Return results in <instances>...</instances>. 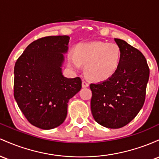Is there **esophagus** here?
Segmentation results:
<instances>
[{
    "label": "esophagus",
    "instance_id": "34e87169",
    "mask_svg": "<svg viewBox=\"0 0 159 159\" xmlns=\"http://www.w3.org/2000/svg\"><path fill=\"white\" fill-rule=\"evenodd\" d=\"M89 83H86L85 81H83V83H82V86H83V88H86V87H89Z\"/></svg>",
    "mask_w": 159,
    "mask_h": 159
}]
</instances>
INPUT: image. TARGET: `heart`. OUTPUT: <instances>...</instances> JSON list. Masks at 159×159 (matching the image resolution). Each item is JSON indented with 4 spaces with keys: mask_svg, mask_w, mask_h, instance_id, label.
<instances>
[{
    "mask_svg": "<svg viewBox=\"0 0 159 159\" xmlns=\"http://www.w3.org/2000/svg\"><path fill=\"white\" fill-rule=\"evenodd\" d=\"M122 59V49L116 43L103 41L77 44L74 52L67 56L70 68L80 70L84 65V72L89 79L94 82L106 81L118 70Z\"/></svg>",
    "mask_w": 159,
    "mask_h": 159,
    "instance_id": "1",
    "label": "heart"
}]
</instances>
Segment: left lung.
<instances>
[{
    "label": "left lung",
    "instance_id": "left-lung-1",
    "mask_svg": "<svg viewBox=\"0 0 159 159\" xmlns=\"http://www.w3.org/2000/svg\"><path fill=\"white\" fill-rule=\"evenodd\" d=\"M122 49L118 70L111 78L92 83L91 110L94 120L108 128L126 125L143 106L149 68L145 57L121 39H114Z\"/></svg>",
    "mask_w": 159,
    "mask_h": 159
}]
</instances>
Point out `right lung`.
I'll return each mask as SVG.
<instances>
[{"mask_svg": "<svg viewBox=\"0 0 159 159\" xmlns=\"http://www.w3.org/2000/svg\"><path fill=\"white\" fill-rule=\"evenodd\" d=\"M68 36L42 37L29 44L14 67V98L27 120L52 129L65 120L67 103L82 88L80 77L62 74Z\"/></svg>", "mask_w": 159, "mask_h": 159, "instance_id": "add662e5", "label": "right lung"}]
</instances>
